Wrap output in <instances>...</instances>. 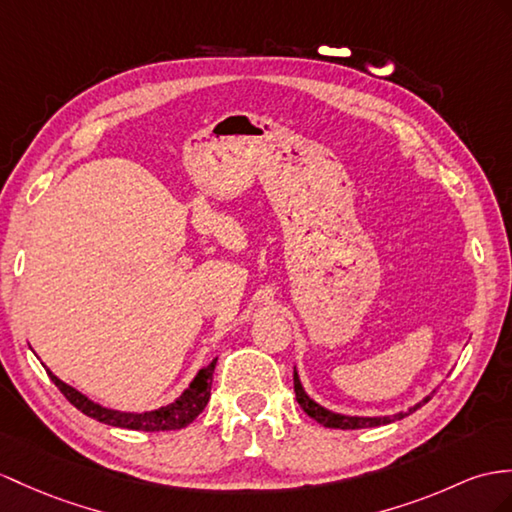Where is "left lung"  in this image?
<instances>
[{"mask_svg":"<svg viewBox=\"0 0 512 512\" xmlns=\"http://www.w3.org/2000/svg\"><path fill=\"white\" fill-rule=\"evenodd\" d=\"M293 384H295V397H297V404L304 408V413L308 417H313L317 423H321V426L326 428H341V430H358V428H376V426H384V423H391V421H397V419H404L406 415L415 413L417 408H421L423 404H426L430 400L428 397H423V402L415 404L413 408H408L406 413H397L393 417H347V415H339V413H330V410H326L323 406H319L317 402L310 400V397L304 393L302 389V382H299L297 378V371H293Z\"/></svg>","mask_w":512,"mask_h":512,"instance_id":"8db88e82","label":"left lung"}]
</instances>
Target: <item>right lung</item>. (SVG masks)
Here are the masks:
<instances>
[{
  "label": "right lung",
  "instance_id": "add662e5",
  "mask_svg": "<svg viewBox=\"0 0 512 512\" xmlns=\"http://www.w3.org/2000/svg\"><path fill=\"white\" fill-rule=\"evenodd\" d=\"M215 365H217V358H213V363L206 365L197 373L189 389H186L176 402L169 406H162L158 410H149V413H119V410L104 408L91 402L89 397L73 389V386L58 380L49 369H47V376L52 378V382L58 386L60 393L65 395L78 410H82L86 417L108 423V426H115V428L162 432V430L186 428L206 408L210 400V384H213Z\"/></svg>",
  "mask_w": 512,
  "mask_h": 512
}]
</instances>
